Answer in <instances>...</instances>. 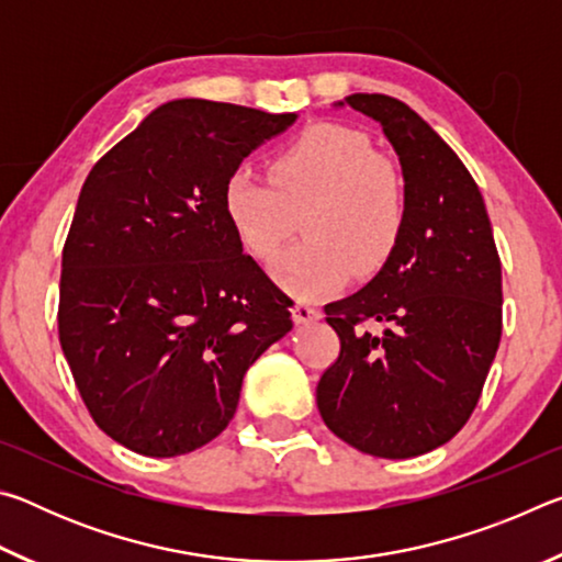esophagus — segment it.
Masks as SVG:
<instances>
[{"label": "esophagus", "instance_id": "1", "mask_svg": "<svg viewBox=\"0 0 562 562\" xmlns=\"http://www.w3.org/2000/svg\"><path fill=\"white\" fill-rule=\"evenodd\" d=\"M292 319H294V325H312V322L322 319V312L317 307H312V304L297 302L292 307Z\"/></svg>", "mask_w": 562, "mask_h": 562}]
</instances>
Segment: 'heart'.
I'll list each match as a JSON object with an SVG mask.
<instances>
[{"label": "heart", "instance_id": "b5f03b06", "mask_svg": "<svg viewBox=\"0 0 562 562\" xmlns=\"http://www.w3.org/2000/svg\"><path fill=\"white\" fill-rule=\"evenodd\" d=\"M223 207L260 262L282 250L304 215L310 237L284 252L272 274L294 297L315 300L345 288L355 270L376 272L389 260L406 223V188L364 133L312 126L274 156L270 180L233 170Z\"/></svg>", "mask_w": 562, "mask_h": 562}]
</instances>
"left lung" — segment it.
<instances>
[{
    "mask_svg": "<svg viewBox=\"0 0 562 562\" xmlns=\"http://www.w3.org/2000/svg\"><path fill=\"white\" fill-rule=\"evenodd\" d=\"M345 106L376 121L398 156L406 223L382 270L325 307L341 349L317 406L355 449L412 459L451 441L479 404L501 341V260L479 186L429 123L384 93Z\"/></svg>",
    "mask_w": 562,
    "mask_h": 562,
    "instance_id": "obj_1",
    "label": "left lung"
}]
</instances>
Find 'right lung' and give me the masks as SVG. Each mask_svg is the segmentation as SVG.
I'll use <instances>...</instances> for the list:
<instances>
[{"mask_svg":"<svg viewBox=\"0 0 562 562\" xmlns=\"http://www.w3.org/2000/svg\"><path fill=\"white\" fill-rule=\"evenodd\" d=\"M294 121L168 101L91 168L64 245L59 339L93 422L126 449L170 459L213 441L247 369L292 329L223 188Z\"/></svg>","mask_w":562,"mask_h":562,"instance_id":"1","label":"right lung"}]
</instances>
